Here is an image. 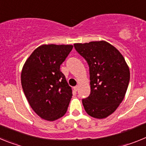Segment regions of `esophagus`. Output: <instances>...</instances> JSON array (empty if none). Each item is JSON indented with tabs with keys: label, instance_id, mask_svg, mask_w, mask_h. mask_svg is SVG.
<instances>
[{
	"label": "esophagus",
	"instance_id": "obj_1",
	"mask_svg": "<svg viewBox=\"0 0 146 146\" xmlns=\"http://www.w3.org/2000/svg\"><path fill=\"white\" fill-rule=\"evenodd\" d=\"M74 91H78V89H79V86H74Z\"/></svg>",
	"mask_w": 146,
	"mask_h": 146
}]
</instances>
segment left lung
<instances>
[{
  "mask_svg": "<svg viewBox=\"0 0 146 146\" xmlns=\"http://www.w3.org/2000/svg\"><path fill=\"white\" fill-rule=\"evenodd\" d=\"M74 46L89 66L91 94L82 99L85 110L93 118H107L124 99L129 68L121 52L105 41L76 43Z\"/></svg>",
  "mask_w": 146,
  "mask_h": 146,
  "instance_id": "obj_1",
  "label": "left lung"
}]
</instances>
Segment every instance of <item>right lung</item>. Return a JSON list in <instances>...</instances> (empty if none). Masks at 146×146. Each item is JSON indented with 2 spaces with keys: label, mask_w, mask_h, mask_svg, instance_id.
I'll use <instances>...</instances> for the list:
<instances>
[{
  "label": "right lung",
  "mask_w": 146,
  "mask_h": 146,
  "mask_svg": "<svg viewBox=\"0 0 146 146\" xmlns=\"http://www.w3.org/2000/svg\"><path fill=\"white\" fill-rule=\"evenodd\" d=\"M72 48L71 44H42L23 65V91L30 106L42 119L53 121L66 113L72 90L60 72V66Z\"/></svg>",
  "instance_id": "add662e5"
}]
</instances>
